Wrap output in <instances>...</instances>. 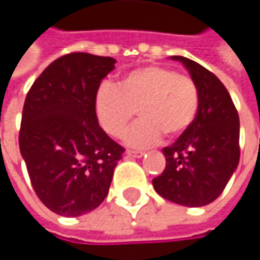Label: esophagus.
Returning <instances> with one entry per match:
<instances>
[{"mask_svg":"<svg viewBox=\"0 0 260 260\" xmlns=\"http://www.w3.org/2000/svg\"><path fill=\"white\" fill-rule=\"evenodd\" d=\"M125 153L132 159H139V157H142V156L145 155V152H140V150H127Z\"/></svg>","mask_w":260,"mask_h":260,"instance_id":"1","label":"esophagus"}]
</instances>
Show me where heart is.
I'll list each match as a JSON object with an SVG mask.
<instances>
[{
  "mask_svg": "<svg viewBox=\"0 0 260 260\" xmlns=\"http://www.w3.org/2000/svg\"><path fill=\"white\" fill-rule=\"evenodd\" d=\"M200 107L195 82L166 66L146 65L128 71L118 85L103 82L94 98L95 115L105 133L120 137L136 113L142 118L124 136L125 143L147 147L162 133L175 139L194 123Z\"/></svg>",
  "mask_w": 260,
  "mask_h": 260,
  "instance_id": "heart-1",
  "label": "heart"
}]
</instances>
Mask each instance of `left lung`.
Masks as SVG:
<instances>
[{"mask_svg":"<svg viewBox=\"0 0 260 260\" xmlns=\"http://www.w3.org/2000/svg\"><path fill=\"white\" fill-rule=\"evenodd\" d=\"M181 62L195 82L200 107L191 127L162 152L165 171L152 181L157 194L184 207L210 204L223 192L240 159L239 114L221 81L184 56Z\"/></svg>","mask_w":260,"mask_h":260,"instance_id":"1","label":"left lung"}]
</instances>
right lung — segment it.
<instances>
[{"instance_id": "add662e5", "label": "right lung", "mask_w": 260, "mask_h": 260, "mask_svg": "<svg viewBox=\"0 0 260 260\" xmlns=\"http://www.w3.org/2000/svg\"><path fill=\"white\" fill-rule=\"evenodd\" d=\"M115 59L76 52L46 68L25 96L20 152L40 201L78 217L108 194L124 149L98 124L94 98Z\"/></svg>"}]
</instances>
